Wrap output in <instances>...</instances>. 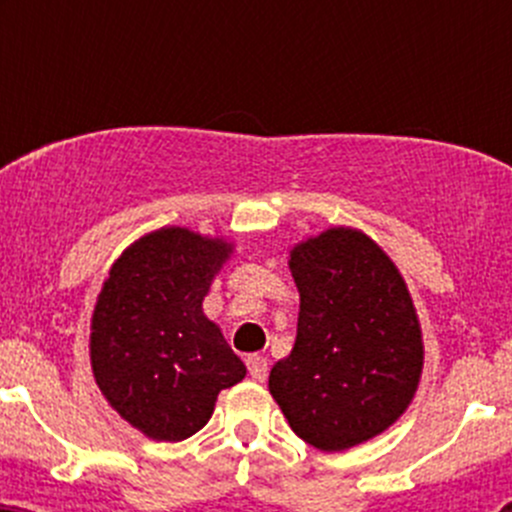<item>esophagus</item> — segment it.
<instances>
[{
    "label": "esophagus",
    "mask_w": 512,
    "mask_h": 512,
    "mask_svg": "<svg viewBox=\"0 0 512 512\" xmlns=\"http://www.w3.org/2000/svg\"><path fill=\"white\" fill-rule=\"evenodd\" d=\"M247 371H250V376L255 381H265L270 364H267L265 356H247Z\"/></svg>",
    "instance_id": "esophagus-1"
}]
</instances>
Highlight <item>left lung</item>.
Returning a JSON list of instances; mask_svg holds the SVG:
<instances>
[{
	"label": "left lung",
	"mask_w": 512,
	"mask_h": 512,
	"mask_svg": "<svg viewBox=\"0 0 512 512\" xmlns=\"http://www.w3.org/2000/svg\"><path fill=\"white\" fill-rule=\"evenodd\" d=\"M297 339L270 371L289 426L319 451H344L389 428L423 366L416 309L394 262L366 235L334 227L289 255Z\"/></svg>",
	"instance_id": "8db88e82"
}]
</instances>
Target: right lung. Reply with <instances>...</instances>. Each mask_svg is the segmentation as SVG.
Returning a JSON list of instances; mask_svg holds the SVG:
<instances>
[{
  "mask_svg": "<svg viewBox=\"0 0 512 512\" xmlns=\"http://www.w3.org/2000/svg\"><path fill=\"white\" fill-rule=\"evenodd\" d=\"M223 240L163 227L128 247L103 282L91 322V366L108 404L156 441H183L245 364L203 314Z\"/></svg>",
  "mask_w": 512,
  "mask_h": 512,
  "instance_id": "right-lung-1",
  "label": "right lung"
}]
</instances>
